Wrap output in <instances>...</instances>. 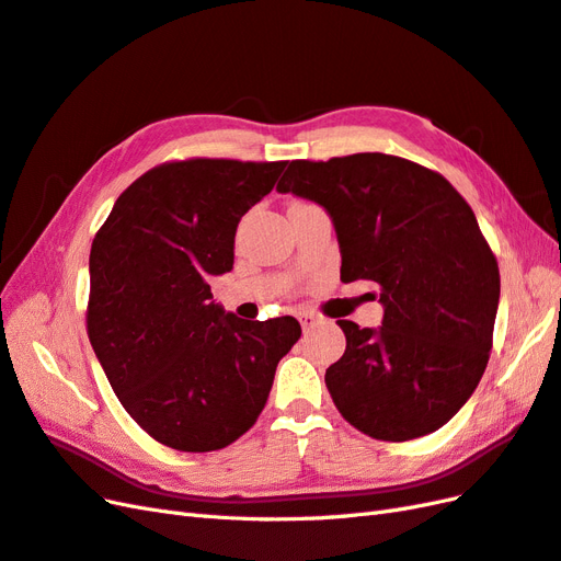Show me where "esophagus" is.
I'll list each match as a JSON object with an SVG mask.
<instances>
[{
    "label": "esophagus",
    "mask_w": 561,
    "mask_h": 561,
    "mask_svg": "<svg viewBox=\"0 0 561 561\" xmlns=\"http://www.w3.org/2000/svg\"><path fill=\"white\" fill-rule=\"evenodd\" d=\"M296 317H298V322H300L302 331H310V329H312V327L319 322V317H317V314H312V312H306V310L298 312Z\"/></svg>",
    "instance_id": "esophagus-1"
}]
</instances>
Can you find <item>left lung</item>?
I'll return each mask as SVG.
<instances>
[{
    "label": "left lung",
    "mask_w": 561,
    "mask_h": 561,
    "mask_svg": "<svg viewBox=\"0 0 561 561\" xmlns=\"http://www.w3.org/2000/svg\"><path fill=\"white\" fill-rule=\"evenodd\" d=\"M277 190L329 211L343 282L380 286L378 331L339 319L345 355L324 376L335 409L382 442L449 423L484 376L501 296L470 204L442 173L382 152L296 159Z\"/></svg>",
    "instance_id": "left-lung-1"
}]
</instances>
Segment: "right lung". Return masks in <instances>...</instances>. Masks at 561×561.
I'll return each instance as SVG.
<instances>
[{"label":"right lung","mask_w":561,"mask_h":561,"mask_svg":"<svg viewBox=\"0 0 561 561\" xmlns=\"http://www.w3.org/2000/svg\"><path fill=\"white\" fill-rule=\"evenodd\" d=\"M286 162L192 157L126 187L95 232L87 333L126 413L159 444L206 454L259 421L294 317L249 322L211 302L237 222Z\"/></svg>","instance_id":"right-lung-1"}]
</instances>
